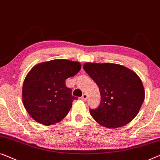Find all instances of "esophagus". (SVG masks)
Segmentation results:
<instances>
[{
	"label": "esophagus",
	"instance_id": "1",
	"mask_svg": "<svg viewBox=\"0 0 160 160\" xmlns=\"http://www.w3.org/2000/svg\"><path fill=\"white\" fill-rule=\"evenodd\" d=\"M81 98H82V100H83V101H86V100H87V98H88V96H87V94L83 93V94H82V97H81Z\"/></svg>",
	"mask_w": 160,
	"mask_h": 160
}]
</instances>
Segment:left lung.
Segmentation results:
<instances>
[{
  "label": "left lung",
  "mask_w": 160,
  "mask_h": 160,
  "mask_svg": "<svg viewBox=\"0 0 160 160\" xmlns=\"http://www.w3.org/2000/svg\"><path fill=\"white\" fill-rule=\"evenodd\" d=\"M83 69L97 84L101 102L90 113L108 128L122 127L133 120L144 101L142 82L133 71L117 64L85 63Z\"/></svg>",
  "instance_id": "1"
}]
</instances>
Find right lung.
Listing matches in <instances>:
<instances>
[{"mask_svg": "<svg viewBox=\"0 0 160 160\" xmlns=\"http://www.w3.org/2000/svg\"><path fill=\"white\" fill-rule=\"evenodd\" d=\"M79 62L55 59L36 65L28 74L22 88L27 112L38 122L51 125L64 118L72 107V89L65 80L79 72Z\"/></svg>", "mask_w": 160, "mask_h": 160, "instance_id": "add662e5", "label": "right lung"}]
</instances>
